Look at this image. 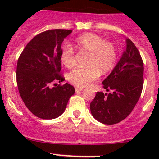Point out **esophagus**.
I'll return each instance as SVG.
<instances>
[{"label": "esophagus", "instance_id": "obj_1", "mask_svg": "<svg viewBox=\"0 0 159 159\" xmlns=\"http://www.w3.org/2000/svg\"><path fill=\"white\" fill-rule=\"evenodd\" d=\"M83 89H81V88H75V91L76 92H80V91H82Z\"/></svg>", "mask_w": 159, "mask_h": 159}]
</instances>
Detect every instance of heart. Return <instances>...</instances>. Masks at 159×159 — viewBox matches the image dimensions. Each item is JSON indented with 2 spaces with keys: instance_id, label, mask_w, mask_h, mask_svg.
<instances>
[{
  "instance_id": "b5f03b06",
  "label": "heart",
  "mask_w": 159,
  "mask_h": 159,
  "mask_svg": "<svg viewBox=\"0 0 159 159\" xmlns=\"http://www.w3.org/2000/svg\"><path fill=\"white\" fill-rule=\"evenodd\" d=\"M75 46L80 53H88L84 68H78L70 72L68 79L77 87L84 88L95 81L102 74L112 69L117 61V50L110 42L94 34H84L75 41ZM60 59L66 68L75 65V51L71 46L65 44L61 51Z\"/></svg>"
}]
</instances>
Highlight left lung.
Returning <instances> with one entry per match:
<instances>
[{
  "mask_svg": "<svg viewBox=\"0 0 159 159\" xmlns=\"http://www.w3.org/2000/svg\"><path fill=\"white\" fill-rule=\"evenodd\" d=\"M126 48L110 75L102 81L110 93L97 92L90 104L92 116L102 124L114 125L128 117L137 104L143 87L144 65L134 43L126 38Z\"/></svg>",
  "mask_w": 159,
  "mask_h": 159,
  "instance_id": "8db88e82",
  "label": "left lung"
}]
</instances>
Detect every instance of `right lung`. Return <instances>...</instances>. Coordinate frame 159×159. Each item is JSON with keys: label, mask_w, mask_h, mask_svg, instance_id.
<instances>
[{"label": "right lung", "mask_w": 159, "mask_h": 159, "mask_svg": "<svg viewBox=\"0 0 159 159\" xmlns=\"http://www.w3.org/2000/svg\"><path fill=\"white\" fill-rule=\"evenodd\" d=\"M71 32L54 29L36 35L17 61L16 77L20 95L30 111L39 118L54 119L61 115L75 94V88L68 83L51 87L54 81L65 80L59 74L61 44Z\"/></svg>", "instance_id": "1"}]
</instances>
